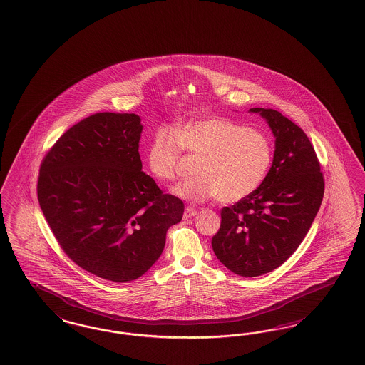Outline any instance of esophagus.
I'll use <instances>...</instances> for the list:
<instances>
[{
	"label": "esophagus",
	"instance_id": "esophagus-1",
	"mask_svg": "<svg viewBox=\"0 0 365 365\" xmlns=\"http://www.w3.org/2000/svg\"><path fill=\"white\" fill-rule=\"evenodd\" d=\"M196 213H197V211H196L195 208H192V207H187V208H185V211H184V220H188L190 217H193Z\"/></svg>",
	"mask_w": 365,
	"mask_h": 365
}]
</instances>
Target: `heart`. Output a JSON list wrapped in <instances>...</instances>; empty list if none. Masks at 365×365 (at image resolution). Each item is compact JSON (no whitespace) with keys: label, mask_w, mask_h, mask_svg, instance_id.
I'll use <instances>...</instances> for the list:
<instances>
[{"label":"heart","mask_w":365,"mask_h":365,"mask_svg":"<svg viewBox=\"0 0 365 365\" xmlns=\"http://www.w3.org/2000/svg\"><path fill=\"white\" fill-rule=\"evenodd\" d=\"M182 150L200 155L199 176L177 185V196L190 202L217 197L227 204L246 199L260 187L274 154L266 133L228 118H201L176 131L166 126L154 130L146 152L152 175L163 182L173 181Z\"/></svg>","instance_id":"heart-1"}]
</instances>
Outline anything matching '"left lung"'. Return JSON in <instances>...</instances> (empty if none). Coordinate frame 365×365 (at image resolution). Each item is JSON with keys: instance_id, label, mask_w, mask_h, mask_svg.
Masks as SVG:
<instances>
[{"instance_id": "obj_1", "label": "left lung", "mask_w": 365, "mask_h": 365, "mask_svg": "<svg viewBox=\"0 0 365 365\" xmlns=\"http://www.w3.org/2000/svg\"><path fill=\"white\" fill-rule=\"evenodd\" d=\"M275 137L270 170L254 193L224 207L212 237L215 255L228 270L258 277L275 270L304 240L324 197V176L304 130L272 108H250Z\"/></svg>"}]
</instances>
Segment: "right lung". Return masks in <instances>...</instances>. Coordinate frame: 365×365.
Listing matches in <instances>:
<instances>
[{"label":"right lung","instance_id":"right-lung-1","mask_svg":"<svg viewBox=\"0 0 365 365\" xmlns=\"http://www.w3.org/2000/svg\"><path fill=\"white\" fill-rule=\"evenodd\" d=\"M141 118L96 113L43 158L37 199L61 250L111 282L140 278L160 258L184 202L142 172Z\"/></svg>","mask_w":365,"mask_h":365}]
</instances>
